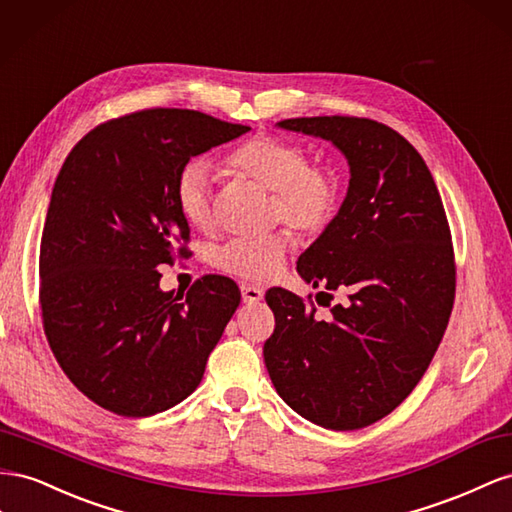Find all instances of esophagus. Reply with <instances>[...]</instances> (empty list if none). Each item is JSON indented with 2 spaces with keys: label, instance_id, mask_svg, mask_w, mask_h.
I'll list each match as a JSON object with an SVG mask.
<instances>
[{
  "label": "esophagus",
  "instance_id": "obj_1",
  "mask_svg": "<svg viewBox=\"0 0 512 512\" xmlns=\"http://www.w3.org/2000/svg\"><path fill=\"white\" fill-rule=\"evenodd\" d=\"M240 291H242V300L246 304H257L264 300V289H261L259 285H251V283H242L240 285Z\"/></svg>",
  "mask_w": 512,
  "mask_h": 512
}]
</instances>
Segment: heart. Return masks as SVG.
I'll use <instances>...</instances> for the list:
<instances>
[{
	"label": "heart",
	"mask_w": 512,
	"mask_h": 512,
	"mask_svg": "<svg viewBox=\"0 0 512 512\" xmlns=\"http://www.w3.org/2000/svg\"><path fill=\"white\" fill-rule=\"evenodd\" d=\"M229 165L246 178L272 191L270 221H283L302 236L324 231L341 206L337 173L311 165L302 145L272 135H259L242 143L229 156ZM178 208L197 229L214 223V167L208 158L186 163L175 184ZM287 231L276 229L264 236L229 238L214 248L212 264L246 281H266L279 272L287 251Z\"/></svg>",
	"instance_id": "obj_1"
}]
</instances>
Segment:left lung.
Instances as JSON below:
<instances>
[{"instance_id":"1","label":"left lung","mask_w":512,"mask_h":512,"mask_svg":"<svg viewBox=\"0 0 512 512\" xmlns=\"http://www.w3.org/2000/svg\"><path fill=\"white\" fill-rule=\"evenodd\" d=\"M279 126L332 141L352 178L339 214L298 257L306 283L345 300L319 319L313 302L270 289L266 367L302 418L334 431L369 427L416 388L448 326L455 253L442 197L414 145L386 124L321 115Z\"/></svg>"}]
</instances>
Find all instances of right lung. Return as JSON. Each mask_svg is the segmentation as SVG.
<instances>
[{
    "label": "right lung",
    "instance_id": "add662e5",
    "mask_svg": "<svg viewBox=\"0 0 512 512\" xmlns=\"http://www.w3.org/2000/svg\"><path fill=\"white\" fill-rule=\"evenodd\" d=\"M251 130L191 109H143L90 130L57 175L40 242L42 326L62 371L105 410L143 418L178 405L206 371L240 289L206 274L186 296L160 264L186 257L175 199L184 165Z\"/></svg>",
    "mask_w": 512,
    "mask_h": 512
}]
</instances>
